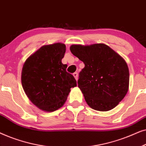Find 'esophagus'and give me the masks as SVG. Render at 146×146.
<instances>
[{
    "mask_svg": "<svg viewBox=\"0 0 146 146\" xmlns=\"http://www.w3.org/2000/svg\"><path fill=\"white\" fill-rule=\"evenodd\" d=\"M73 76H74V77L75 78V79L76 80H78V73L77 72H74L73 74Z\"/></svg>",
    "mask_w": 146,
    "mask_h": 146,
    "instance_id": "esophagus-1",
    "label": "esophagus"
}]
</instances>
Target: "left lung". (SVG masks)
<instances>
[{
  "mask_svg": "<svg viewBox=\"0 0 146 146\" xmlns=\"http://www.w3.org/2000/svg\"><path fill=\"white\" fill-rule=\"evenodd\" d=\"M70 49L85 65L78 84L88 105L102 111L115 108L129 88V69L123 58L104 44H73Z\"/></svg>",
  "mask_w": 146,
  "mask_h": 146,
  "instance_id": "8db88e82",
  "label": "left lung"
}]
</instances>
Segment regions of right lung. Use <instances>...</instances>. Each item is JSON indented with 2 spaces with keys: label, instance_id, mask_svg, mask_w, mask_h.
<instances>
[{
  "label": "right lung",
  "instance_id": "right-lung-1",
  "mask_svg": "<svg viewBox=\"0 0 146 146\" xmlns=\"http://www.w3.org/2000/svg\"><path fill=\"white\" fill-rule=\"evenodd\" d=\"M66 52L62 43L44 45L30 56L22 70L24 91L42 110L54 111L64 105L76 80L62 63Z\"/></svg>",
  "mask_w": 146,
  "mask_h": 146
}]
</instances>
